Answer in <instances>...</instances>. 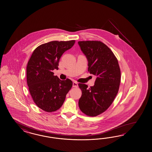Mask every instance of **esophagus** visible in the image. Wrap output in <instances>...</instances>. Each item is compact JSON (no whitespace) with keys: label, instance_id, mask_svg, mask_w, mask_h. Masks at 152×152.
I'll return each mask as SVG.
<instances>
[{"label":"esophagus","instance_id":"esophagus-1","mask_svg":"<svg viewBox=\"0 0 152 152\" xmlns=\"http://www.w3.org/2000/svg\"><path fill=\"white\" fill-rule=\"evenodd\" d=\"M72 87H77V82H73V83H72Z\"/></svg>","mask_w":152,"mask_h":152}]
</instances>
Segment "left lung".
I'll list each match as a JSON object with an SVG mask.
<instances>
[{
	"label": "left lung",
	"mask_w": 152,
	"mask_h": 152,
	"mask_svg": "<svg viewBox=\"0 0 152 152\" xmlns=\"http://www.w3.org/2000/svg\"><path fill=\"white\" fill-rule=\"evenodd\" d=\"M82 51L88 60V71L96 76L94 85L78 83L82 96L78 106L82 113L96 116L107 110L118 93L121 71L114 53L103 42L79 41Z\"/></svg>",
	"instance_id": "left-lung-1"
}]
</instances>
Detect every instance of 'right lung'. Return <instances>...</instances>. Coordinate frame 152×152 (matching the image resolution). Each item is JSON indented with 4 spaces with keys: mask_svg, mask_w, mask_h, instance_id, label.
I'll use <instances>...</instances> for the list:
<instances>
[{
    "mask_svg": "<svg viewBox=\"0 0 152 152\" xmlns=\"http://www.w3.org/2000/svg\"><path fill=\"white\" fill-rule=\"evenodd\" d=\"M75 40L52 41L34 50L26 68L30 94L38 107L47 112L56 111L62 106L72 86L69 78L61 80L53 71L58 70L63 53L71 48Z\"/></svg>",
    "mask_w": 152,
    "mask_h": 152,
    "instance_id": "obj_1",
    "label": "right lung"
}]
</instances>
